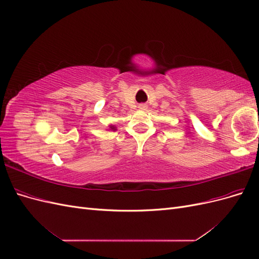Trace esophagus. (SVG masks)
Returning a JSON list of instances; mask_svg holds the SVG:
<instances>
[{"mask_svg": "<svg viewBox=\"0 0 259 259\" xmlns=\"http://www.w3.org/2000/svg\"><path fill=\"white\" fill-rule=\"evenodd\" d=\"M140 110H146V108H147V106L146 105H139V107H138Z\"/></svg>", "mask_w": 259, "mask_h": 259, "instance_id": "obj_1", "label": "esophagus"}]
</instances>
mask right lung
Instances as JSON below:
<instances>
[{"mask_svg": "<svg viewBox=\"0 0 259 259\" xmlns=\"http://www.w3.org/2000/svg\"><path fill=\"white\" fill-rule=\"evenodd\" d=\"M109 131H116V127H115V125H112V124H110L109 125Z\"/></svg>", "mask_w": 259, "mask_h": 259, "instance_id": "1", "label": "right lung"}]
</instances>
